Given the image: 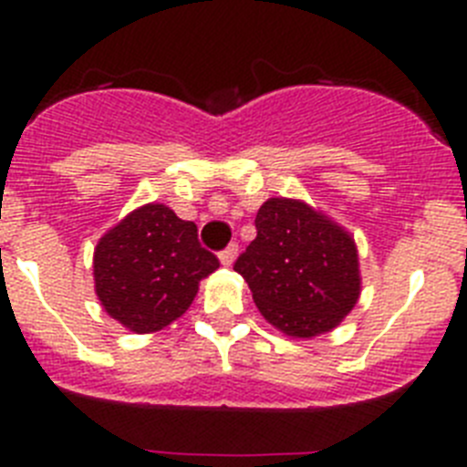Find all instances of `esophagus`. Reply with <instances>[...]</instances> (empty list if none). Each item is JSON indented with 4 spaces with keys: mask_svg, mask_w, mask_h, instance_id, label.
<instances>
[{
    "mask_svg": "<svg viewBox=\"0 0 467 467\" xmlns=\"http://www.w3.org/2000/svg\"><path fill=\"white\" fill-rule=\"evenodd\" d=\"M236 257H238V245H236V243H231V245L226 247V250H222V253H220V262L224 264V266H231V264L236 262Z\"/></svg>",
    "mask_w": 467,
    "mask_h": 467,
    "instance_id": "esophagus-1",
    "label": "esophagus"
}]
</instances>
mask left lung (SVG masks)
Returning <instances> with one entry per match:
<instances>
[{
  "mask_svg": "<svg viewBox=\"0 0 467 467\" xmlns=\"http://www.w3.org/2000/svg\"><path fill=\"white\" fill-rule=\"evenodd\" d=\"M257 238L236 259L259 313L292 339L339 327L360 299L358 245L323 210L299 198H269L259 208Z\"/></svg>",
  "mask_w": 467,
  "mask_h": 467,
  "instance_id": "left-lung-1",
  "label": "left lung"
}]
</instances>
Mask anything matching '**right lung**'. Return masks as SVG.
I'll use <instances>...</instances> for the list:
<instances>
[{
  "label": "right lung",
  "mask_w": 467,
  "mask_h": 467,
  "mask_svg": "<svg viewBox=\"0 0 467 467\" xmlns=\"http://www.w3.org/2000/svg\"><path fill=\"white\" fill-rule=\"evenodd\" d=\"M217 269V257L198 243L196 224L163 203L128 213L93 253L95 295L107 316L135 334L168 327Z\"/></svg>",
  "instance_id": "1"
}]
</instances>
